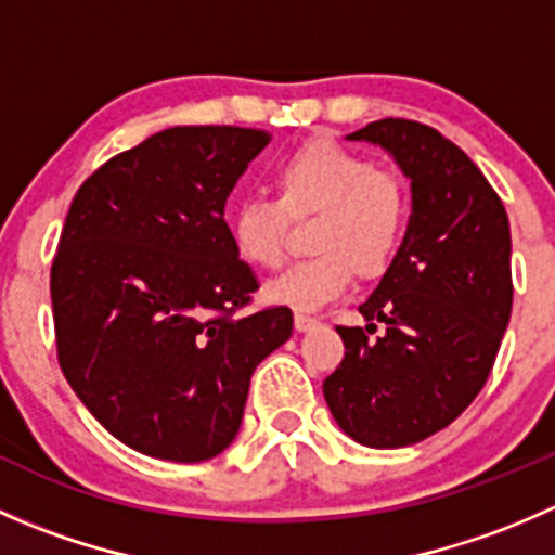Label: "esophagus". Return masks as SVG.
<instances>
[{
  "label": "esophagus",
  "instance_id": "1",
  "mask_svg": "<svg viewBox=\"0 0 555 555\" xmlns=\"http://www.w3.org/2000/svg\"><path fill=\"white\" fill-rule=\"evenodd\" d=\"M319 319L313 317V313H306V311H295V330H300V333H306V330L317 327Z\"/></svg>",
  "mask_w": 555,
  "mask_h": 555
}]
</instances>
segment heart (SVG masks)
Returning <instances> with one entry per match:
<instances>
[{"label":"heart","mask_w":555,"mask_h":555,"mask_svg":"<svg viewBox=\"0 0 555 555\" xmlns=\"http://www.w3.org/2000/svg\"><path fill=\"white\" fill-rule=\"evenodd\" d=\"M276 201L244 198L231 211L236 255L257 271L287 260L293 222L311 220L313 255L266 287L268 298L293 309H317L349 287L351 276L386 273L405 244L411 193L397 171L333 139H311L279 160Z\"/></svg>","instance_id":"b5f03b06"}]
</instances>
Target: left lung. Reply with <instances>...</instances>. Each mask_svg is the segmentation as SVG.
Returning a JSON list of instances; mask_svg holds the SVG:
<instances>
[{
	"label": "left lung",
	"mask_w": 555,
	"mask_h": 555,
	"mask_svg": "<svg viewBox=\"0 0 555 555\" xmlns=\"http://www.w3.org/2000/svg\"><path fill=\"white\" fill-rule=\"evenodd\" d=\"M411 177L405 244L360 306L367 327H335L344 360L324 400L349 438L402 449L449 427L489 382L513 311L511 222L478 166L435 128L405 117L367 122ZM382 321L387 330L370 335Z\"/></svg>",
	"instance_id": "left-lung-1"
}]
</instances>
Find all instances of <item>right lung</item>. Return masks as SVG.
<instances>
[{
  "label": "right lung",
  "mask_w": 555,
  "mask_h": 555,
  "mask_svg": "<svg viewBox=\"0 0 555 555\" xmlns=\"http://www.w3.org/2000/svg\"><path fill=\"white\" fill-rule=\"evenodd\" d=\"M262 128L177 126L99 166L50 266L61 373L109 435L166 462L233 443L255 367L293 335L260 306L225 201Z\"/></svg>",
  "instance_id": "1"
}]
</instances>
